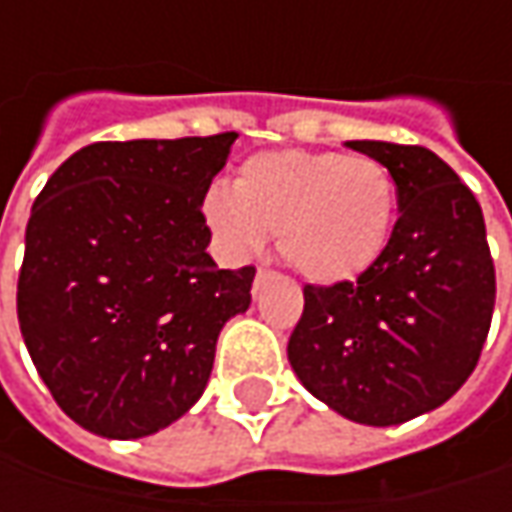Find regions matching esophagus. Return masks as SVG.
I'll list each match as a JSON object with an SVG mask.
<instances>
[{"mask_svg": "<svg viewBox=\"0 0 512 512\" xmlns=\"http://www.w3.org/2000/svg\"><path fill=\"white\" fill-rule=\"evenodd\" d=\"M267 276H270V270H267V267H259V270H256V282H253V290H259Z\"/></svg>", "mask_w": 512, "mask_h": 512, "instance_id": "34e87169", "label": "esophagus"}]
</instances>
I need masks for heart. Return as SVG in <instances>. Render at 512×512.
Listing matches in <instances>:
<instances>
[{
    "instance_id": "heart-1",
    "label": "heart",
    "mask_w": 512,
    "mask_h": 512,
    "mask_svg": "<svg viewBox=\"0 0 512 512\" xmlns=\"http://www.w3.org/2000/svg\"><path fill=\"white\" fill-rule=\"evenodd\" d=\"M210 230L233 253H259L279 233V256L310 282L336 285L382 256L396 187L382 162L316 150H270L236 170L233 187L205 196Z\"/></svg>"
}]
</instances>
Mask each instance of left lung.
Returning <instances> with one entry per match:
<instances>
[{
  "mask_svg": "<svg viewBox=\"0 0 512 512\" xmlns=\"http://www.w3.org/2000/svg\"><path fill=\"white\" fill-rule=\"evenodd\" d=\"M396 182L399 222L356 282L307 285L287 359L350 422L402 424L442 407L473 373L496 305L482 207L433 150L347 142Z\"/></svg>",
  "mask_w": 512,
  "mask_h": 512,
  "instance_id": "1",
  "label": "left lung"
}]
</instances>
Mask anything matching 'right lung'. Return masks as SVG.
I'll list each match as a JSON object with an SVG mask.
<instances>
[{"mask_svg":"<svg viewBox=\"0 0 512 512\" xmlns=\"http://www.w3.org/2000/svg\"><path fill=\"white\" fill-rule=\"evenodd\" d=\"M239 133L96 142L42 187L25 230L19 330L79 427L142 439L205 393L256 267L219 270L202 202Z\"/></svg>","mask_w":512,"mask_h":512,"instance_id":"obj_1","label":"right lung"}]
</instances>
